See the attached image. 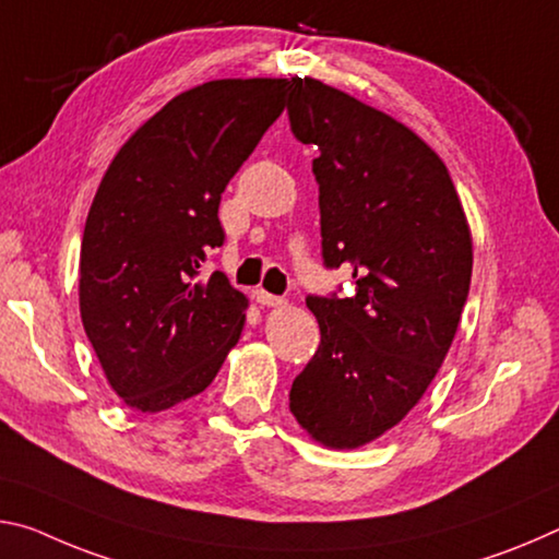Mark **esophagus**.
<instances>
[{
    "label": "esophagus",
    "instance_id": "obj_1",
    "mask_svg": "<svg viewBox=\"0 0 559 559\" xmlns=\"http://www.w3.org/2000/svg\"><path fill=\"white\" fill-rule=\"evenodd\" d=\"M254 299H258V305H262V307H282V305H285V299L274 297V295H270V292H264V289L254 292Z\"/></svg>",
    "mask_w": 559,
    "mask_h": 559
}]
</instances>
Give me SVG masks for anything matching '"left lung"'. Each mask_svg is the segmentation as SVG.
<instances>
[{
  "label": "left lung",
  "instance_id": "8db88e82",
  "mask_svg": "<svg viewBox=\"0 0 559 559\" xmlns=\"http://www.w3.org/2000/svg\"><path fill=\"white\" fill-rule=\"evenodd\" d=\"M292 133L317 145L322 258L354 295L307 297L322 342L289 411L326 448L377 441L424 396L468 299L473 240L445 163L377 108L292 79Z\"/></svg>",
  "mask_w": 559,
  "mask_h": 559
}]
</instances>
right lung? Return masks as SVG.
<instances>
[{"label": "right lung", "instance_id": "obj_1", "mask_svg": "<svg viewBox=\"0 0 559 559\" xmlns=\"http://www.w3.org/2000/svg\"><path fill=\"white\" fill-rule=\"evenodd\" d=\"M287 79H219L182 91L108 166L79 262L86 336L126 406L158 414L205 391L240 340L247 299L223 272L219 195L285 111Z\"/></svg>", "mask_w": 559, "mask_h": 559}]
</instances>
